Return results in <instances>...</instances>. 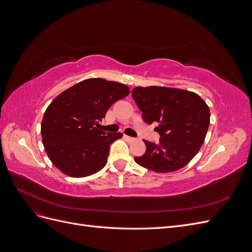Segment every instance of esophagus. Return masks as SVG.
I'll return each instance as SVG.
<instances>
[{
    "label": "esophagus",
    "instance_id": "esophagus-1",
    "mask_svg": "<svg viewBox=\"0 0 252 252\" xmlns=\"http://www.w3.org/2000/svg\"><path fill=\"white\" fill-rule=\"evenodd\" d=\"M124 138L128 141V142H134L135 139L132 138V136H129V135H124Z\"/></svg>",
    "mask_w": 252,
    "mask_h": 252
}]
</instances>
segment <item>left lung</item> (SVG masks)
<instances>
[{"mask_svg": "<svg viewBox=\"0 0 252 252\" xmlns=\"http://www.w3.org/2000/svg\"><path fill=\"white\" fill-rule=\"evenodd\" d=\"M132 97L145 123L158 122V144L144 140L146 152L134 161L158 173L186 166L199 152L210 123V110L191 91L161 87H135Z\"/></svg>", "mask_w": 252, "mask_h": 252, "instance_id": "obj_1", "label": "left lung"}]
</instances>
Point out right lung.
Returning a JSON list of instances; mask_svg holds the SVG:
<instances>
[{
  "label": "right lung",
  "mask_w": 252,
  "mask_h": 252,
  "mask_svg": "<svg viewBox=\"0 0 252 252\" xmlns=\"http://www.w3.org/2000/svg\"><path fill=\"white\" fill-rule=\"evenodd\" d=\"M129 94V88L104 79L84 80L59 94L44 113L41 133L50 161L63 173L84 178L107 163L110 145L121 132L101 130L110 106Z\"/></svg>",
  "instance_id": "obj_1"
}]
</instances>
